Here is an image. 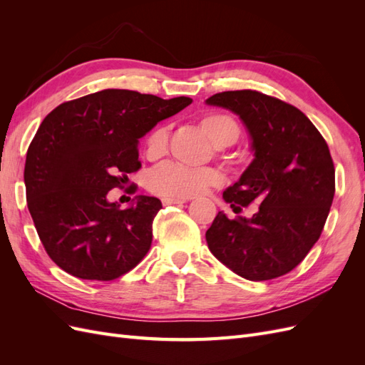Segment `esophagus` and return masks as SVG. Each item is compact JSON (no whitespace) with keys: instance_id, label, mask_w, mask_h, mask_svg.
<instances>
[{"instance_id":"1","label":"esophagus","mask_w":365,"mask_h":365,"mask_svg":"<svg viewBox=\"0 0 365 365\" xmlns=\"http://www.w3.org/2000/svg\"><path fill=\"white\" fill-rule=\"evenodd\" d=\"M163 204L164 205H172V204H184V202H187L189 200H187V197H173V196H164L163 197Z\"/></svg>"}]
</instances>
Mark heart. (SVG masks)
<instances>
[{
  "instance_id": "1",
  "label": "heart",
  "mask_w": 365,
  "mask_h": 365,
  "mask_svg": "<svg viewBox=\"0 0 365 365\" xmlns=\"http://www.w3.org/2000/svg\"><path fill=\"white\" fill-rule=\"evenodd\" d=\"M200 126L217 148L233 145L240 135L237 121L227 114H207L201 118ZM165 148H168V128L158 126L146 140V152L149 157L157 158L163 155ZM222 176L213 169H190L172 163L161 165L149 176V187L153 192L176 197L200 195L207 187L219 185Z\"/></svg>"
}]
</instances>
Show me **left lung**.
<instances>
[{
    "label": "left lung",
    "instance_id": "obj_1",
    "mask_svg": "<svg viewBox=\"0 0 365 365\" xmlns=\"http://www.w3.org/2000/svg\"><path fill=\"white\" fill-rule=\"evenodd\" d=\"M210 106L235 113L247 128L254 158L224 192L240 210L260 204L252 217L219 212L205 239L213 256L247 280L292 271L319 239L335 195L327 143L300 109L251 90L217 93Z\"/></svg>",
    "mask_w": 365,
    "mask_h": 365
}]
</instances>
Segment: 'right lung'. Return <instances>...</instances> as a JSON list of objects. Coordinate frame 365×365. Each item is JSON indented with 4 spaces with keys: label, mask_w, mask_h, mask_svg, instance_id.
<instances>
[{
    "label": "right lung",
    "mask_w": 365,
    "mask_h": 365,
    "mask_svg": "<svg viewBox=\"0 0 365 365\" xmlns=\"http://www.w3.org/2000/svg\"><path fill=\"white\" fill-rule=\"evenodd\" d=\"M190 97L164 101L103 90L54 108L31 140L27 207L50 259L77 279L114 280L146 256L161 201L138 195L121 208L108 192L141 168L138 140Z\"/></svg>",
    "instance_id": "add662e5"
}]
</instances>
